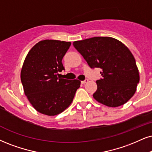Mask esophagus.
Instances as JSON below:
<instances>
[{"mask_svg":"<svg viewBox=\"0 0 152 152\" xmlns=\"http://www.w3.org/2000/svg\"><path fill=\"white\" fill-rule=\"evenodd\" d=\"M87 82H88V80H84V81H81V83L82 84H85V83H87Z\"/></svg>","mask_w":152,"mask_h":152,"instance_id":"esophagus-1","label":"esophagus"}]
</instances>
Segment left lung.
Masks as SVG:
<instances>
[{"instance_id": "obj_1", "label": "left lung", "mask_w": 152, "mask_h": 152, "mask_svg": "<svg viewBox=\"0 0 152 152\" xmlns=\"http://www.w3.org/2000/svg\"><path fill=\"white\" fill-rule=\"evenodd\" d=\"M73 46L91 68L102 69V79L96 82L93 97L109 107L125 104L135 93L139 70L133 55L125 44L107 37L76 41Z\"/></svg>"}]
</instances>
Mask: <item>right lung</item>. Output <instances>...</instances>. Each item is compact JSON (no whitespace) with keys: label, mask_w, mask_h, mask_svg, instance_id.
<instances>
[{"label":"right lung","mask_w":152,"mask_h":152,"mask_svg":"<svg viewBox=\"0 0 152 152\" xmlns=\"http://www.w3.org/2000/svg\"><path fill=\"white\" fill-rule=\"evenodd\" d=\"M70 42L58 40L41 41L26 56L22 65L21 82L28 100L39 113L56 115L71 104L80 80L60 78L65 70L62 59Z\"/></svg>","instance_id":"add662e5"}]
</instances>
